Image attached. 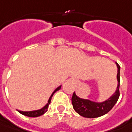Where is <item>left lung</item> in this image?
I'll list each match as a JSON object with an SVG mask.
<instances>
[{"label":"left lung","instance_id":"8db88e82","mask_svg":"<svg viewBox=\"0 0 132 132\" xmlns=\"http://www.w3.org/2000/svg\"><path fill=\"white\" fill-rule=\"evenodd\" d=\"M118 66V85L115 93L112 97L103 103H95L89 100L82 99L78 97L74 92L72 95V103L74 109L80 116L87 118H95L103 116L109 112L115 103L118 102L120 97V66L117 63Z\"/></svg>","mask_w":132,"mask_h":132}]
</instances>
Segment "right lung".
Here are the masks:
<instances>
[{"label":"right lung","instance_id":"add662e5","mask_svg":"<svg viewBox=\"0 0 132 132\" xmlns=\"http://www.w3.org/2000/svg\"><path fill=\"white\" fill-rule=\"evenodd\" d=\"M59 89H60V86L57 87V89H55V92L52 93V95H51V97H50V98H49V101H48V104H46V106L43 107V109H40V110H37V111H32V112H21V111H18V112H20V114L25 115V116L31 117V118H36V117H39V116L42 115V114H43L45 112H47V109H48V107H49V104H50V103H51V99H52V96H53V95L55 94L57 91H58Z\"/></svg>","mask_w":132,"mask_h":132}]
</instances>
